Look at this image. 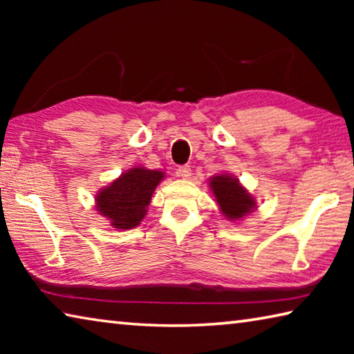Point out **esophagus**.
I'll return each instance as SVG.
<instances>
[{
  "label": "esophagus",
  "instance_id": "obj_1",
  "mask_svg": "<svg viewBox=\"0 0 354 354\" xmlns=\"http://www.w3.org/2000/svg\"><path fill=\"white\" fill-rule=\"evenodd\" d=\"M176 175L181 176V178H189L192 175V170L189 165H181L179 169L176 170Z\"/></svg>",
  "mask_w": 354,
  "mask_h": 354
}]
</instances>
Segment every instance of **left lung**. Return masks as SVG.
I'll use <instances>...</instances> for the list:
<instances>
[{"mask_svg":"<svg viewBox=\"0 0 354 354\" xmlns=\"http://www.w3.org/2000/svg\"><path fill=\"white\" fill-rule=\"evenodd\" d=\"M211 189L218 206L227 218L239 220L253 211L256 203L247 190L239 184L237 178L218 175L211 179Z\"/></svg>","mask_w":354,"mask_h":354,"instance_id":"8db88e82","label":"left lung"}]
</instances>
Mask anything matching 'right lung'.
<instances>
[{"label": "right lung", "instance_id": "obj_1", "mask_svg": "<svg viewBox=\"0 0 354 354\" xmlns=\"http://www.w3.org/2000/svg\"><path fill=\"white\" fill-rule=\"evenodd\" d=\"M164 173L136 167L97 195V209L117 230H131L147 215V206Z\"/></svg>", "mask_w": 354, "mask_h": 354}]
</instances>
